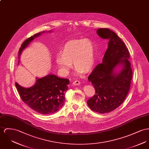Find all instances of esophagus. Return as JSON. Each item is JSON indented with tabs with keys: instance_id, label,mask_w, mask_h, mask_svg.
Wrapping results in <instances>:
<instances>
[{
	"instance_id": "esophagus-1",
	"label": "esophagus",
	"mask_w": 149,
	"mask_h": 149,
	"mask_svg": "<svg viewBox=\"0 0 149 149\" xmlns=\"http://www.w3.org/2000/svg\"><path fill=\"white\" fill-rule=\"evenodd\" d=\"M72 84L74 85H79V84H80V82L79 80H75L74 81H73Z\"/></svg>"
}]
</instances>
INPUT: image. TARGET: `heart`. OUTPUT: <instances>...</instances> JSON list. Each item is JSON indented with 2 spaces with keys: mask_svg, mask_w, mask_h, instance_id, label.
Returning a JSON list of instances; mask_svg holds the SVG:
<instances>
[{
  "mask_svg": "<svg viewBox=\"0 0 149 149\" xmlns=\"http://www.w3.org/2000/svg\"><path fill=\"white\" fill-rule=\"evenodd\" d=\"M95 57V47L91 40H75L65 44L60 52V56L56 58V63L63 71L67 72L72 62L75 71L86 74L93 68Z\"/></svg>",
  "mask_w": 149,
  "mask_h": 149,
  "instance_id": "1",
  "label": "heart"
}]
</instances>
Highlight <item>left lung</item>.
I'll return each instance as SVG.
<instances>
[{"mask_svg":"<svg viewBox=\"0 0 149 149\" xmlns=\"http://www.w3.org/2000/svg\"><path fill=\"white\" fill-rule=\"evenodd\" d=\"M97 33L109 40L108 47L102 63L88 76L95 94L87 103L93 111L103 114L113 111L124 102L130 89L133 71L128 59L129 50L121 38L108 28L98 29ZM118 64H121L123 69L116 74L114 70Z\"/></svg>","mask_w":149,"mask_h":149,"instance_id":"1","label":"left lung"}]
</instances>
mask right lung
I'll return each instance as SVG.
<instances>
[{"mask_svg": "<svg viewBox=\"0 0 149 149\" xmlns=\"http://www.w3.org/2000/svg\"><path fill=\"white\" fill-rule=\"evenodd\" d=\"M43 32L34 34L23 42L19 49V59L23 49L34 38ZM69 83L70 80L68 79L60 78L54 75L50 74L37 79L36 84L30 88H24L17 83L15 85L24 103L38 113L49 115L57 112L62 107Z\"/></svg>", "mask_w": 149, "mask_h": 149, "instance_id": "add662e5", "label": "right lung"}]
</instances>
